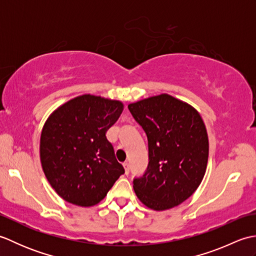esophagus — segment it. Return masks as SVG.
Instances as JSON below:
<instances>
[{"mask_svg":"<svg viewBox=\"0 0 256 256\" xmlns=\"http://www.w3.org/2000/svg\"><path fill=\"white\" fill-rule=\"evenodd\" d=\"M123 166H124V170H125V174H128L130 172V165H128V162H124L123 164Z\"/></svg>","mask_w":256,"mask_h":256,"instance_id":"1","label":"esophagus"}]
</instances>
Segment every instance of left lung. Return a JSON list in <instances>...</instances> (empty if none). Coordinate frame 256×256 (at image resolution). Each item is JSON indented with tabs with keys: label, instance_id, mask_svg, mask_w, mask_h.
I'll return each mask as SVG.
<instances>
[{
	"label": "left lung",
	"instance_id": "1",
	"mask_svg": "<svg viewBox=\"0 0 256 256\" xmlns=\"http://www.w3.org/2000/svg\"><path fill=\"white\" fill-rule=\"evenodd\" d=\"M128 110L148 140V166L134 179L135 194L156 211L179 206L206 174L209 140L202 118L194 106L167 94L130 103Z\"/></svg>",
	"mask_w": 256,
	"mask_h": 256
}]
</instances>
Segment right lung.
Returning <instances> with one entry per match:
<instances>
[{
	"mask_svg": "<svg viewBox=\"0 0 256 256\" xmlns=\"http://www.w3.org/2000/svg\"><path fill=\"white\" fill-rule=\"evenodd\" d=\"M123 108L118 100L82 94L58 106L46 120L40 145L42 167L67 202L99 204L124 174L106 136Z\"/></svg>",
	"mask_w": 256,
	"mask_h": 256,
	"instance_id": "add662e5",
	"label": "right lung"
}]
</instances>
